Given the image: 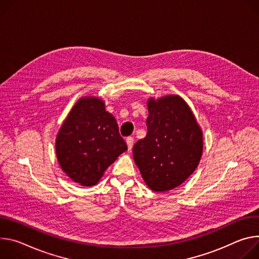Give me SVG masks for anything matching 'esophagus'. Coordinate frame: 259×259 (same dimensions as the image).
<instances>
[{
	"label": "esophagus",
	"mask_w": 259,
	"mask_h": 259,
	"mask_svg": "<svg viewBox=\"0 0 259 259\" xmlns=\"http://www.w3.org/2000/svg\"><path fill=\"white\" fill-rule=\"evenodd\" d=\"M126 144H127L128 150H132L133 145H134V138L133 137H127L126 138Z\"/></svg>",
	"instance_id": "obj_1"
}]
</instances>
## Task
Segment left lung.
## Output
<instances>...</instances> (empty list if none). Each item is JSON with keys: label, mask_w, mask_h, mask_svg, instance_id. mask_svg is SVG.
<instances>
[{"label": "left lung", "mask_w": 259, "mask_h": 259, "mask_svg": "<svg viewBox=\"0 0 259 259\" xmlns=\"http://www.w3.org/2000/svg\"><path fill=\"white\" fill-rule=\"evenodd\" d=\"M147 135L133 148L142 178L153 191L181 185L198 165L203 154V132L179 96L147 102Z\"/></svg>", "instance_id": "obj_1"}]
</instances>
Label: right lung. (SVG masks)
<instances>
[{
    "mask_svg": "<svg viewBox=\"0 0 259 259\" xmlns=\"http://www.w3.org/2000/svg\"><path fill=\"white\" fill-rule=\"evenodd\" d=\"M56 157L65 173L83 186L96 185L107 167L127 150L118 124L96 97L81 98L55 140Z\"/></svg>",
    "mask_w": 259,
    "mask_h": 259,
    "instance_id": "obj_1",
    "label": "right lung"
}]
</instances>
